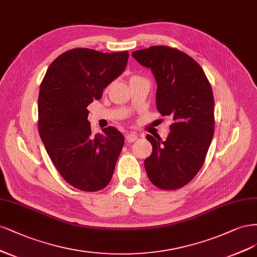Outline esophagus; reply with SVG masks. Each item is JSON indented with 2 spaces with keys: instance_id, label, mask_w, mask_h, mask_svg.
<instances>
[{
  "instance_id": "1",
  "label": "esophagus",
  "mask_w": 257,
  "mask_h": 257,
  "mask_svg": "<svg viewBox=\"0 0 257 257\" xmlns=\"http://www.w3.org/2000/svg\"><path fill=\"white\" fill-rule=\"evenodd\" d=\"M138 138H139V136L136 134V132H130V134H128V135L126 136V140L128 141L129 143L135 142V141L138 140Z\"/></svg>"
}]
</instances>
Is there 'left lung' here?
Wrapping results in <instances>:
<instances>
[{"label": "left lung", "mask_w": 257, "mask_h": 257, "mask_svg": "<svg viewBox=\"0 0 257 257\" xmlns=\"http://www.w3.org/2000/svg\"><path fill=\"white\" fill-rule=\"evenodd\" d=\"M151 68L157 81L156 105L173 122L167 140L147 135L153 145L145 159L147 176L157 188L176 190L191 181L203 167L214 132V99L203 68L175 48L153 46L132 52Z\"/></svg>", "instance_id": "1"}]
</instances>
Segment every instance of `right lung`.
<instances>
[{
    "label": "right lung",
    "mask_w": 257,
    "mask_h": 257,
    "mask_svg": "<svg viewBox=\"0 0 257 257\" xmlns=\"http://www.w3.org/2000/svg\"><path fill=\"white\" fill-rule=\"evenodd\" d=\"M127 51L102 53L76 48L50 64L38 96V131L61 176L82 191L109 185L123 146V136L112 126L93 135L87 105L125 70Z\"/></svg>",
    "instance_id": "obj_1"
}]
</instances>
